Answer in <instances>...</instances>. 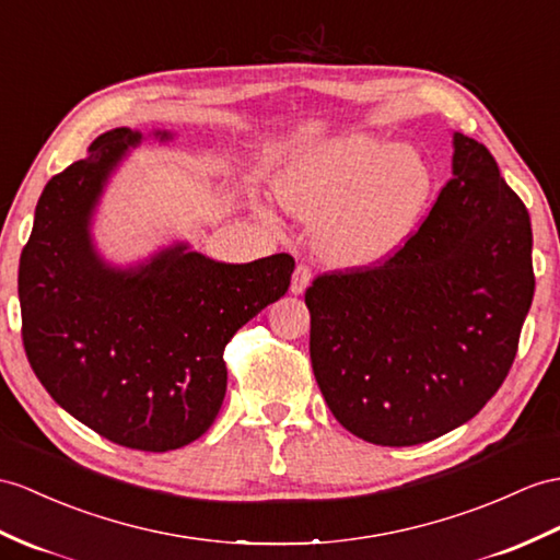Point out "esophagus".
Wrapping results in <instances>:
<instances>
[{
  "label": "esophagus",
  "mask_w": 560,
  "mask_h": 560,
  "mask_svg": "<svg viewBox=\"0 0 560 560\" xmlns=\"http://www.w3.org/2000/svg\"><path fill=\"white\" fill-rule=\"evenodd\" d=\"M308 284H311V268L308 266H296L294 276H292V284H290V292L292 294H304Z\"/></svg>",
  "instance_id": "obj_1"
}]
</instances>
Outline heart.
Instances as JSON below:
<instances>
[{"label":"heart","mask_w":560,"mask_h":560,"mask_svg":"<svg viewBox=\"0 0 560 560\" xmlns=\"http://www.w3.org/2000/svg\"><path fill=\"white\" fill-rule=\"evenodd\" d=\"M432 171L416 149L347 135L292 161L276 183L282 209L318 225L337 264H373L416 233L432 197Z\"/></svg>","instance_id":"1"}]
</instances>
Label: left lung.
<instances>
[{"label": "left lung", "mask_w": 560, "mask_h": 560, "mask_svg": "<svg viewBox=\"0 0 560 560\" xmlns=\"http://www.w3.org/2000/svg\"><path fill=\"white\" fill-rule=\"evenodd\" d=\"M452 173L385 264L306 290L313 375L332 416L371 444H422L480 413L535 296L529 213L494 156L454 132Z\"/></svg>", "instance_id": "obj_1"}]
</instances>
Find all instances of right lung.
Listing matches in <instances>:
<instances>
[{
    "mask_svg": "<svg viewBox=\"0 0 560 560\" xmlns=\"http://www.w3.org/2000/svg\"><path fill=\"white\" fill-rule=\"evenodd\" d=\"M142 140L108 130L45 185L19 266L23 347L49 397L83 425L120 446L171 452L213 425L225 345L288 292L294 258L223 264L175 242L128 268L108 264L92 218Z\"/></svg>",
    "mask_w": 560,
    "mask_h": 560,
    "instance_id": "1",
    "label": "right lung"
}]
</instances>
